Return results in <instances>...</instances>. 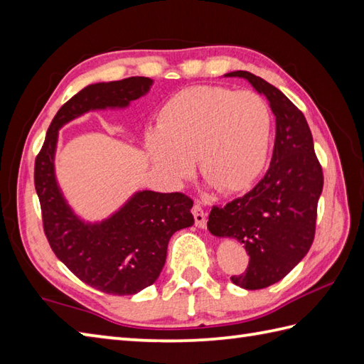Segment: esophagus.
Masks as SVG:
<instances>
[{
    "mask_svg": "<svg viewBox=\"0 0 364 364\" xmlns=\"http://www.w3.org/2000/svg\"><path fill=\"white\" fill-rule=\"evenodd\" d=\"M192 214H194V219H196V225L198 228H205L206 227V214L203 211V208L200 203H196L194 208H192Z\"/></svg>",
    "mask_w": 364,
    "mask_h": 364,
    "instance_id": "1",
    "label": "esophagus"
}]
</instances>
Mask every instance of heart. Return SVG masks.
Masks as SVG:
<instances>
[{
  "mask_svg": "<svg viewBox=\"0 0 364 364\" xmlns=\"http://www.w3.org/2000/svg\"><path fill=\"white\" fill-rule=\"evenodd\" d=\"M272 112L253 92L194 86L162 105L146 134L151 164L170 184L181 183L197 158L200 173L225 192L244 191L261 175L270 150Z\"/></svg>",
  "mask_w": 364,
  "mask_h": 364,
  "instance_id": "heart-1",
  "label": "heart"
}]
</instances>
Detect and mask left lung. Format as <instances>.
I'll return each mask as SVG.
<instances>
[{
	"label": "left lung",
	"mask_w": 364,
	"mask_h": 364,
	"mask_svg": "<svg viewBox=\"0 0 364 364\" xmlns=\"http://www.w3.org/2000/svg\"><path fill=\"white\" fill-rule=\"evenodd\" d=\"M225 76L245 78L266 95L275 115V144L264 178L245 196L213 206L208 230L214 236L237 239L249 253V267L231 282L244 289H262L288 275L310 250L323 175L310 127L299 107L250 72Z\"/></svg>",
	"instance_id": "left-lung-1"
}]
</instances>
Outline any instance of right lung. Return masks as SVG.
Instances as JSON below:
<instances>
[{
	"mask_svg": "<svg viewBox=\"0 0 364 364\" xmlns=\"http://www.w3.org/2000/svg\"><path fill=\"white\" fill-rule=\"evenodd\" d=\"M151 84L145 76H131L84 87L54 115L36 158L34 186L51 250L81 282L112 296H133L158 280L170 237L194 223V202L181 192L142 191L109 219L84 223L65 203L54 176L58 131L90 109L127 107Z\"/></svg>",
	"mask_w": 364,
	"mask_h": 364,
	"instance_id": "add662e5",
	"label": "right lung"
}]
</instances>
